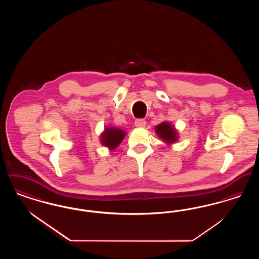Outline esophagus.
<instances>
[{
  "label": "esophagus",
  "instance_id": "esophagus-1",
  "mask_svg": "<svg viewBox=\"0 0 259 259\" xmlns=\"http://www.w3.org/2000/svg\"><path fill=\"white\" fill-rule=\"evenodd\" d=\"M146 124H147L146 119H143V118H139L135 121L136 127H139V128H144L146 126Z\"/></svg>",
  "mask_w": 259,
  "mask_h": 259
}]
</instances>
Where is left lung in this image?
I'll use <instances>...</instances> for the list:
<instances>
[{
  "label": "left lung",
  "mask_w": 259,
  "mask_h": 259,
  "mask_svg": "<svg viewBox=\"0 0 259 259\" xmlns=\"http://www.w3.org/2000/svg\"><path fill=\"white\" fill-rule=\"evenodd\" d=\"M156 133L160 137L162 140H164L168 144H172L177 141V132L175 131L174 127L168 122H162L156 126Z\"/></svg>",
  "instance_id": "obj_1"
}]
</instances>
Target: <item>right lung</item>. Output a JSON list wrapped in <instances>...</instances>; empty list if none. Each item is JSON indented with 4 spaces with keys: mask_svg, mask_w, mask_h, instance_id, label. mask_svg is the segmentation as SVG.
I'll list each match as a JSON object with an SVG mask.
<instances>
[{
    "mask_svg": "<svg viewBox=\"0 0 259 259\" xmlns=\"http://www.w3.org/2000/svg\"><path fill=\"white\" fill-rule=\"evenodd\" d=\"M125 137V132L121 129L117 128H107L102 135V143L104 146L114 149L116 148Z\"/></svg>",
    "mask_w": 259,
    "mask_h": 259,
    "instance_id": "add662e5",
    "label": "right lung"
}]
</instances>
